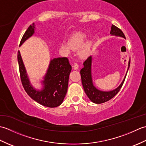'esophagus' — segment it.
Here are the masks:
<instances>
[{
    "label": "esophagus",
    "mask_w": 146,
    "mask_h": 146,
    "mask_svg": "<svg viewBox=\"0 0 146 146\" xmlns=\"http://www.w3.org/2000/svg\"><path fill=\"white\" fill-rule=\"evenodd\" d=\"M73 68H74V70H78V68H79V65H78V64L77 63H75V64H73Z\"/></svg>",
    "instance_id": "obj_1"
}]
</instances>
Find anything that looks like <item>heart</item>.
Returning <instances> with one entry per match:
<instances>
[{
	"mask_svg": "<svg viewBox=\"0 0 146 146\" xmlns=\"http://www.w3.org/2000/svg\"><path fill=\"white\" fill-rule=\"evenodd\" d=\"M86 39V36L83 33H78L74 35L71 38H70V42H63L61 45V50L68 53L71 50L72 48H79L84 44L85 40ZM91 45L90 42H88L84 48L83 49L82 52L85 54L88 51V48Z\"/></svg>",
	"mask_w": 146,
	"mask_h": 146,
	"instance_id": "1",
	"label": "heart"
}]
</instances>
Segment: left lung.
Returning a JSON list of instances; mask_svg holds the SVG:
<instances>
[{"label":"left lung","instance_id":"obj_1","mask_svg":"<svg viewBox=\"0 0 146 146\" xmlns=\"http://www.w3.org/2000/svg\"><path fill=\"white\" fill-rule=\"evenodd\" d=\"M110 34L111 35L123 37V38H125L124 34L123 33L122 30L114 25L111 26ZM92 56H89L87 58V60H85L84 63H83V66H84L80 70L83 89H84L86 95L88 96L90 100L92 102L98 104L104 103V102L110 100V99L114 97L117 94V93L120 91V88H122L123 84V82L125 81L127 73L122 83L116 89L110 92L100 91L97 88H96L94 84H93L92 78ZM130 63H131V60H129V61L127 71L130 66Z\"/></svg>","mask_w":146,"mask_h":146}]
</instances>
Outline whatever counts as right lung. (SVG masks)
<instances>
[{"instance_id":"1","label":"right lung","mask_w":146,"mask_h":146,"mask_svg":"<svg viewBox=\"0 0 146 146\" xmlns=\"http://www.w3.org/2000/svg\"><path fill=\"white\" fill-rule=\"evenodd\" d=\"M35 24L30 25L21 39L20 46L35 33ZM17 61L22 84L25 91L34 100L43 106L56 107L63 102L66 94L68 80L71 70L69 60L66 57L54 58L49 63L42 84L41 90H36L30 83L19 51Z\"/></svg>"}]
</instances>
